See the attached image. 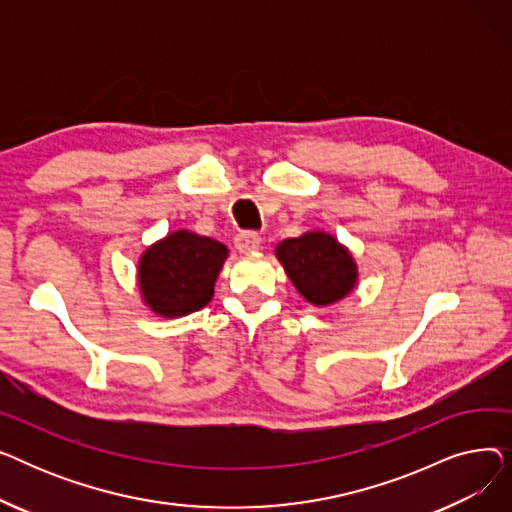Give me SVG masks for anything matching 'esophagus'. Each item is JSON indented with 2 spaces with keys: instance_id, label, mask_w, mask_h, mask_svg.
<instances>
[{
  "instance_id": "1",
  "label": "esophagus",
  "mask_w": 512,
  "mask_h": 512,
  "mask_svg": "<svg viewBox=\"0 0 512 512\" xmlns=\"http://www.w3.org/2000/svg\"><path fill=\"white\" fill-rule=\"evenodd\" d=\"M234 247L238 253H253L261 247V236L257 232H240L234 238Z\"/></svg>"
}]
</instances>
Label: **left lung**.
Masks as SVG:
<instances>
[{
  "label": "left lung",
  "instance_id": "obj_1",
  "mask_svg": "<svg viewBox=\"0 0 512 512\" xmlns=\"http://www.w3.org/2000/svg\"><path fill=\"white\" fill-rule=\"evenodd\" d=\"M276 259L297 292L313 307L336 305L359 284L353 253L326 230H307L278 242Z\"/></svg>",
  "mask_w": 512,
  "mask_h": 512
}]
</instances>
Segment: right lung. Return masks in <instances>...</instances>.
Instances as JSON below:
<instances>
[{
    "instance_id": "add662e5",
    "label": "right lung",
    "mask_w": 512,
    "mask_h": 512,
    "mask_svg": "<svg viewBox=\"0 0 512 512\" xmlns=\"http://www.w3.org/2000/svg\"><path fill=\"white\" fill-rule=\"evenodd\" d=\"M228 247L186 228L155 240L139 257L141 301L159 317L176 319L203 309L213 299Z\"/></svg>"
}]
</instances>
